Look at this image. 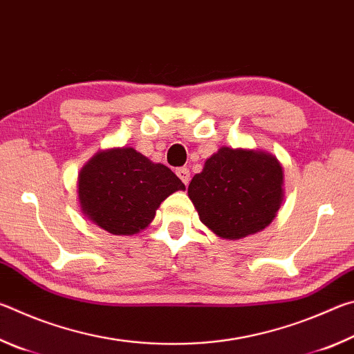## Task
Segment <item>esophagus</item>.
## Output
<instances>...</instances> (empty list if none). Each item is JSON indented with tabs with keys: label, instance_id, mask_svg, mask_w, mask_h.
<instances>
[{
	"label": "esophagus",
	"instance_id": "obj_1",
	"mask_svg": "<svg viewBox=\"0 0 354 354\" xmlns=\"http://www.w3.org/2000/svg\"><path fill=\"white\" fill-rule=\"evenodd\" d=\"M176 175H178V178L181 179V181L185 185L190 183V171H189V169H185V167H181V169H178L176 170Z\"/></svg>",
	"mask_w": 354,
	"mask_h": 354
}]
</instances>
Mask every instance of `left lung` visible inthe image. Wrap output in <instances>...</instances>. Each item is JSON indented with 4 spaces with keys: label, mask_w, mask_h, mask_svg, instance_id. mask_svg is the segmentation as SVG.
<instances>
[{
    "label": "left lung",
    "mask_w": 354,
    "mask_h": 354,
    "mask_svg": "<svg viewBox=\"0 0 354 354\" xmlns=\"http://www.w3.org/2000/svg\"><path fill=\"white\" fill-rule=\"evenodd\" d=\"M187 194L201 223L237 241L277 217L284 198L283 167L270 153L221 147L192 178Z\"/></svg>",
    "instance_id": "8db88e82"
}]
</instances>
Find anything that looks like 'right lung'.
<instances>
[{"instance_id": "obj_1", "label": "right lung", "mask_w": 354, "mask_h": 354, "mask_svg": "<svg viewBox=\"0 0 354 354\" xmlns=\"http://www.w3.org/2000/svg\"><path fill=\"white\" fill-rule=\"evenodd\" d=\"M176 190H185L181 179L134 148L98 151L77 178L82 214L115 236L145 230L160 203Z\"/></svg>"}]
</instances>
